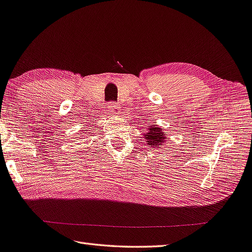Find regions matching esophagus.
Masks as SVG:
<instances>
[{"mask_svg":"<svg viewBox=\"0 0 252 252\" xmlns=\"http://www.w3.org/2000/svg\"><path fill=\"white\" fill-rule=\"evenodd\" d=\"M108 108H109V114L110 115H117L119 113V106L116 103H110Z\"/></svg>","mask_w":252,"mask_h":252,"instance_id":"esophagus-1","label":"esophagus"}]
</instances>
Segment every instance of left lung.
<instances>
[{"label": "left lung", "mask_w": 252, "mask_h": 252, "mask_svg": "<svg viewBox=\"0 0 252 252\" xmlns=\"http://www.w3.org/2000/svg\"><path fill=\"white\" fill-rule=\"evenodd\" d=\"M145 139L149 147L160 148V146H163L166 142V136L165 133L163 132V128L157 126L156 125H153L148 126Z\"/></svg>", "instance_id": "left-lung-1"}]
</instances>
